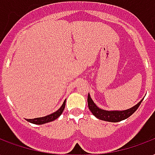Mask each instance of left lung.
I'll list each match as a JSON object with an SVG mask.
<instances>
[{"label": "left lung", "instance_id": "8db88e82", "mask_svg": "<svg viewBox=\"0 0 155 155\" xmlns=\"http://www.w3.org/2000/svg\"><path fill=\"white\" fill-rule=\"evenodd\" d=\"M142 100H141L138 104L131 108L127 109L124 111H105V110H102V109L99 108L94 104L93 100L91 99L90 94H88V98H87L89 109L92 112V114L99 120L109 121V122H119V121L129 118V116L133 115L137 111V109L139 107Z\"/></svg>", "mask_w": 155, "mask_h": 155}]
</instances>
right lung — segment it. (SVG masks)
Wrapping results in <instances>:
<instances>
[{
    "mask_svg": "<svg viewBox=\"0 0 155 155\" xmlns=\"http://www.w3.org/2000/svg\"><path fill=\"white\" fill-rule=\"evenodd\" d=\"M65 102H66V99L64 100L62 106L60 107V108L57 110L56 111H55L54 113L50 114V115H48L46 116H44V117H39V118H35V119H27L26 120L31 122V123L35 124H43L48 123V122H51V121L56 120L61 116L63 111L64 110V107H65Z\"/></svg>",
    "mask_w": 155,
    "mask_h": 155,
    "instance_id": "obj_1",
    "label": "right lung"
}]
</instances>
